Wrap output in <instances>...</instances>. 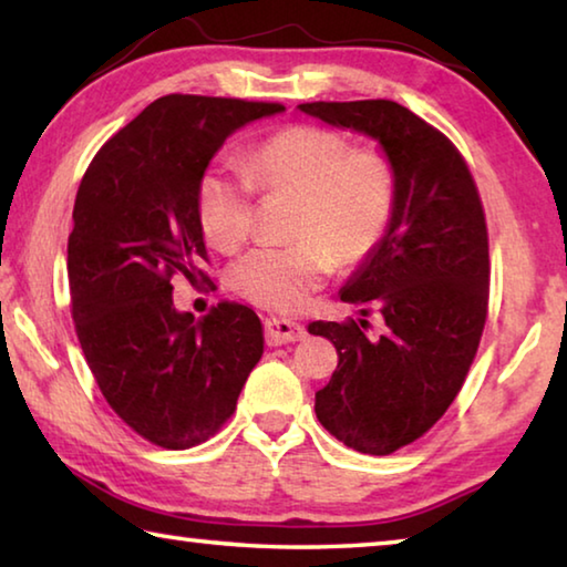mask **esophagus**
<instances>
[{"label":"esophagus","instance_id":"34e87169","mask_svg":"<svg viewBox=\"0 0 567 567\" xmlns=\"http://www.w3.org/2000/svg\"><path fill=\"white\" fill-rule=\"evenodd\" d=\"M305 338V330L300 322L285 320V318H265V340L270 348L285 342H297Z\"/></svg>","mask_w":567,"mask_h":567}]
</instances>
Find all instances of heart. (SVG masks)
I'll return each instance as SVG.
<instances>
[{
  "label": "heart",
  "mask_w": 567,
  "mask_h": 567,
  "mask_svg": "<svg viewBox=\"0 0 567 567\" xmlns=\"http://www.w3.org/2000/svg\"><path fill=\"white\" fill-rule=\"evenodd\" d=\"M243 168L209 165L197 182V219L217 249H237L252 229L255 187L297 192L292 243L257 245L229 267L245 300L295 310L328 280L334 262L354 265L385 237L395 209V169L380 150L344 134L295 124L247 152Z\"/></svg>",
  "instance_id": "1"
}]
</instances>
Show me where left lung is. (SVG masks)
Masks as SVG:
<instances>
[{"mask_svg": "<svg viewBox=\"0 0 567 567\" xmlns=\"http://www.w3.org/2000/svg\"><path fill=\"white\" fill-rule=\"evenodd\" d=\"M300 112L372 137L395 169L385 237L340 290L382 315L378 340L360 322H310L338 350L315 392L322 427L364 455L415 443L453 405L487 318V227L475 179L443 132L390 100L307 102Z\"/></svg>", "mask_w": 567, "mask_h": 567, "instance_id": "left-lung-1", "label": "left lung"}]
</instances>
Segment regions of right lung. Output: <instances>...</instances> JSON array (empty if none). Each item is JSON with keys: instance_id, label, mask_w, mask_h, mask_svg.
Masks as SVG:
<instances>
[{"instance_id": "obj_1", "label": "right lung", "mask_w": 567, "mask_h": 567, "mask_svg": "<svg viewBox=\"0 0 567 567\" xmlns=\"http://www.w3.org/2000/svg\"><path fill=\"white\" fill-rule=\"evenodd\" d=\"M277 102L167 94L104 142L74 199L66 245L72 318L110 408L165 450L213 437L262 358V322L219 302L203 320L172 302V277H207L197 182L229 134Z\"/></svg>"}]
</instances>
